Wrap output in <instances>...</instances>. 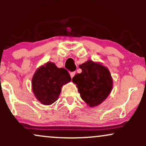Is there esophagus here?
<instances>
[{
	"mask_svg": "<svg viewBox=\"0 0 146 146\" xmlns=\"http://www.w3.org/2000/svg\"><path fill=\"white\" fill-rule=\"evenodd\" d=\"M75 75V72H71V73H70V75H71V78H73V77H74Z\"/></svg>",
	"mask_w": 146,
	"mask_h": 146,
	"instance_id": "34e87169",
	"label": "esophagus"
}]
</instances>
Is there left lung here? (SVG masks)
<instances>
[{
  "label": "left lung",
  "mask_w": 146,
  "mask_h": 146,
  "mask_svg": "<svg viewBox=\"0 0 146 146\" xmlns=\"http://www.w3.org/2000/svg\"><path fill=\"white\" fill-rule=\"evenodd\" d=\"M81 73L73 77L80 97L90 107L101 104L111 92L113 81L109 70L100 62L88 60L80 65Z\"/></svg>",
  "instance_id": "8db88e82"
}]
</instances>
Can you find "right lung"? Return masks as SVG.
<instances>
[{"label":"right lung","instance_id":"1","mask_svg":"<svg viewBox=\"0 0 146 146\" xmlns=\"http://www.w3.org/2000/svg\"><path fill=\"white\" fill-rule=\"evenodd\" d=\"M69 73L63 68H58L47 62L35 72L31 87L36 98L43 105H51L59 98L62 87L71 82Z\"/></svg>","mask_w":146,"mask_h":146}]
</instances>
